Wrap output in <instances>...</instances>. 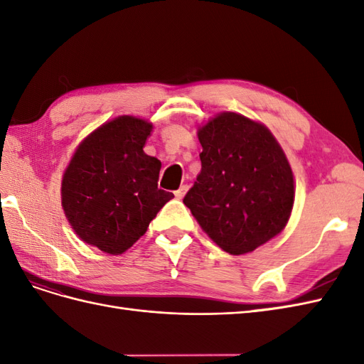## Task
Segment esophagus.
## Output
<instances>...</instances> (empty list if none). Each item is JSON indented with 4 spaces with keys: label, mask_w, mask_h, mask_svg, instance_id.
<instances>
[{
    "label": "esophagus",
    "mask_w": 364,
    "mask_h": 364,
    "mask_svg": "<svg viewBox=\"0 0 364 364\" xmlns=\"http://www.w3.org/2000/svg\"><path fill=\"white\" fill-rule=\"evenodd\" d=\"M186 191H188V185H182L178 191H174L176 199H182V197L186 194Z\"/></svg>",
    "instance_id": "obj_1"
}]
</instances>
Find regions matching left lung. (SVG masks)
Listing matches in <instances>:
<instances>
[{"mask_svg": "<svg viewBox=\"0 0 364 364\" xmlns=\"http://www.w3.org/2000/svg\"><path fill=\"white\" fill-rule=\"evenodd\" d=\"M202 170L183 203L214 243L230 255L255 250L287 225L294 181L272 132L235 112L197 130Z\"/></svg>", "mask_w": 364, "mask_h": 364, "instance_id": "1", "label": "left lung"}]
</instances>
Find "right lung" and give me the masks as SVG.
Here are the masks:
<instances>
[{
  "label": "right lung",
  "mask_w": 364,
  "mask_h": 364,
  "mask_svg": "<svg viewBox=\"0 0 364 364\" xmlns=\"http://www.w3.org/2000/svg\"><path fill=\"white\" fill-rule=\"evenodd\" d=\"M153 126L123 115L77 147L62 179V206L85 243L118 255L136 243L173 194L158 188L161 161L142 150Z\"/></svg>",
  "instance_id": "right-lung-1"
}]
</instances>
